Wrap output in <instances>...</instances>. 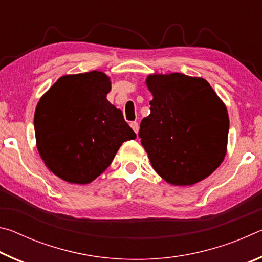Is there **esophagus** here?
I'll return each mask as SVG.
<instances>
[{
  "label": "esophagus",
  "instance_id": "34e87169",
  "mask_svg": "<svg viewBox=\"0 0 262 262\" xmlns=\"http://www.w3.org/2000/svg\"><path fill=\"white\" fill-rule=\"evenodd\" d=\"M130 127L133 128V130H134L135 133H136V134H137V133H139V122H137V121H133V122H130Z\"/></svg>",
  "mask_w": 262,
  "mask_h": 262
}]
</instances>
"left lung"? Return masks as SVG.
I'll list each match as a JSON object with an SVG mask.
<instances>
[{"label":"left lung","instance_id":"obj_1","mask_svg":"<svg viewBox=\"0 0 262 262\" xmlns=\"http://www.w3.org/2000/svg\"><path fill=\"white\" fill-rule=\"evenodd\" d=\"M147 85L154 99L139 137L154 170L176 186L207 178L227 154L225 105L203 78L156 74L147 78Z\"/></svg>","mask_w":262,"mask_h":262}]
</instances>
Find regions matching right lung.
I'll list each match as a JSON object with an SVG mask.
<instances>
[{
    "instance_id": "obj_1",
    "label": "right lung",
    "mask_w": 262,
    "mask_h": 262,
    "mask_svg": "<svg viewBox=\"0 0 262 262\" xmlns=\"http://www.w3.org/2000/svg\"><path fill=\"white\" fill-rule=\"evenodd\" d=\"M110 90V78L95 70L62 76L39 100L38 151L53 173L68 183H91L123 142L136 139L121 110L106 99Z\"/></svg>"
}]
</instances>
